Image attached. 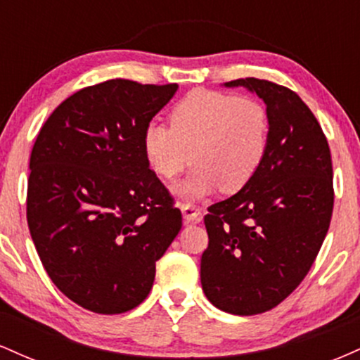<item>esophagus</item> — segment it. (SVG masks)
Segmentation results:
<instances>
[{"label":"esophagus","mask_w":360,"mask_h":360,"mask_svg":"<svg viewBox=\"0 0 360 360\" xmlns=\"http://www.w3.org/2000/svg\"><path fill=\"white\" fill-rule=\"evenodd\" d=\"M181 212H183V218L186 223H200L203 220V214H201L200 208H196L193 205L183 203L181 205Z\"/></svg>","instance_id":"obj_1"}]
</instances>
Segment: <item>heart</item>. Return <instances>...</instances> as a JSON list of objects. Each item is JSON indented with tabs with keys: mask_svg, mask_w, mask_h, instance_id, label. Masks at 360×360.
<instances>
[{
	"mask_svg": "<svg viewBox=\"0 0 360 360\" xmlns=\"http://www.w3.org/2000/svg\"><path fill=\"white\" fill-rule=\"evenodd\" d=\"M271 122L259 101L220 91H194L172 108L169 127L148 123L142 152L148 167L172 179L194 164L174 186L189 201L218 189L237 193L254 179L269 148Z\"/></svg>",
	"mask_w": 360,
	"mask_h": 360,
	"instance_id": "obj_1",
	"label": "heart"
}]
</instances>
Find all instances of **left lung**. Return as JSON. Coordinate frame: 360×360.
Here are the masks:
<instances>
[{
    "mask_svg": "<svg viewBox=\"0 0 360 360\" xmlns=\"http://www.w3.org/2000/svg\"><path fill=\"white\" fill-rule=\"evenodd\" d=\"M266 103L269 148L254 179L208 208L201 286L221 311L249 316L286 300L315 262L333 212L328 142L295 91L266 79H235Z\"/></svg>",
    "mask_w": 360,
    "mask_h": 360,
    "instance_id": "left-lung-1",
    "label": "left lung"
}]
</instances>
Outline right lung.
Instances as JSON below:
<instances>
[{"label": "right lung", "instance_id": "right-lung-1", "mask_svg": "<svg viewBox=\"0 0 360 360\" xmlns=\"http://www.w3.org/2000/svg\"><path fill=\"white\" fill-rule=\"evenodd\" d=\"M176 91L128 79L88 86L53 110L32 148V240L52 283L89 311L139 307L183 226L142 152L143 128Z\"/></svg>", "mask_w": 360, "mask_h": 360}]
</instances>
